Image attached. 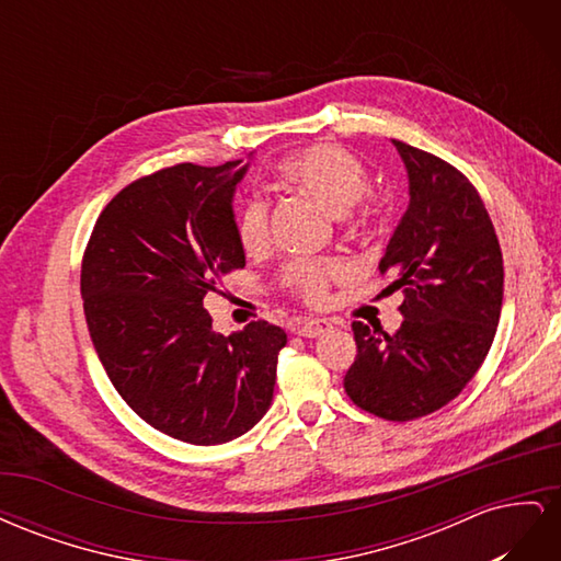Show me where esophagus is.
Returning <instances> with one entry per match:
<instances>
[{
  "label": "esophagus",
  "mask_w": 561,
  "mask_h": 561,
  "mask_svg": "<svg viewBox=\"0 0 561 561\" xmlns=\"http://www.w3.org/2000/svg\"><path fill=\"white\" fill-rule=\"evenodd\" d=\"M332 325L328 320H320V318H311V320H304L301 325L297 328V334L299 336H307V339H313V336H320L325 334Z\"/></svg>",
  "instance_id": "obj_1"
}]
</instances>
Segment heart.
Masks as SVG:
<instances>
[{
  "mask_svg": "<svg viewBox=\"0 0 561 561\" xmlns=\"http://www.w3.org/2000/svg\"><path fill=\"white\" fill-rule=\"evenodd\" d=\"M278 178L295 190L316 198L322 208L334 215H344L358 203L369 178L365 165L351 151L336 145H311L278 163ZM371 210L358 213V225L369 227ZM236 239L248 254H257L268 243V213L266 203L250 198L236 215ZM348 268L336 260H290L278 271V285L307 307H325L330 299V287L344 280Z\"/></svg>",
  "mask_w": 561,
  "mask_h": 561,
  "instance_id": "heart-1",
  "label": "heart"
}]
</instances>
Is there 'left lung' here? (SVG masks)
<instances>
[{
  "label": "left lung",
  "instance_id": "left-lung-1",
  "mask_svg": "<svg viewBox=\"0 0 561 561\" xmlns=\"http://www.w3.org/2000/svg\"><path fill=\"white\" fill-rule=\"evenodd\" d=\"M410 175V208L379 262L402 290L393 334L353 322L346 396L386 421H414L451 402L494 344L503 254L472 182L431 151L393 140Z\"/></svg>",
  "mask_w": 561,
  "mask_h": 561
}]
</instances>
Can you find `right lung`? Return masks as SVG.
Listing matches in <instances>:
<instances>
[{"label":"right lung","instance_id":"right-lung-1","mask_svg":"<svg viewBox=\"0 0 561 561\" xmlns=\"http://www.w3.org/2000/svg\"><path fill=\"white\" fill-rule=\"evenodd\" d=\"M239 163H178L130 182L100 213L81 260L83 316L118 396L151 428L203 447L266 414L287 344L266 320L215 334L203 309L245 266L231 210Z\"/></svg>","mask_w":561,"mask_h":561}]
</instances>
